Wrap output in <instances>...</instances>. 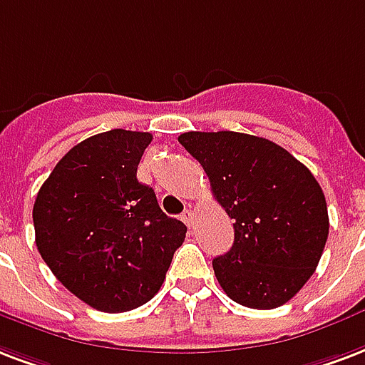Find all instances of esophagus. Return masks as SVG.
I'll use <instances>...</instances> for the list:
<instances>
[{
  "mask_svg": "<svg viewBox=\"0 0 365 365\" xmlns=\"http://www.w3.org/2000/svg\"><path fill=\"white\" fill-rule=\"evenodd\" d=\"M193 216H195L193 210H185V212L182 214V220L187 224V226H191V224H193Z\"/></svg>",
  "mask_w": 365,
  "mask_h": 365,
  "instance_id": "obj_1",
  "label": "esophagus"
}]
</instances>
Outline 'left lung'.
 I'll return each instance as SVG.
<instances>
[{"mask_svg": "<svg viewBox=\"0 0 365 365\" xmlns=\"http://www.w3.org/2000/svg\"><path fill=\"white\" fill-rule=\"evenodd\" d=\"M178 141L201 163L233 220V247L212 260L224 293L258 310L285 304L314 274L329 233L312 172L277 143L249 133L185 132Z\"/></svg>", "mask_w": 365, "mask_h": 365, "instance_id": "left-lung-1", "label": "left lung"}]
</instances>
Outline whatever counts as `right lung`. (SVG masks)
<instances>
[{"label":"right lung","mask_w":365,"mask_h":365,"mask_svg":"<svg viewBox=\"0 0 365 365\" xmlns=\"http://www.w3.org/2000/svg\"><path fill=\"white\" fill-rule=\"evenodd\" d=\"M149 132L108 130L61 158L36 197V247L72 294L128 312L158 293L187 227L138 182Z\"/></svg>","instance_id":"right-lung-1"}]
</instances>
